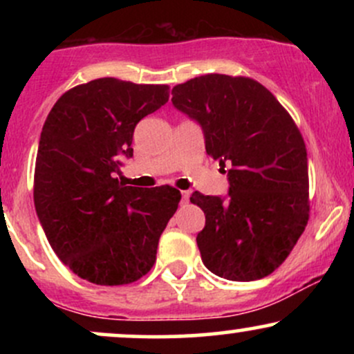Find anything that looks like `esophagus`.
<instances>
[{"label":"esophagus","mask_w":354,"mask_h":354,"mask_svg":"<svg viewBox=\"0 0 354 354\" xmlns=\"http://www.w3.org/2000/svg\"><path fill=\"white\" fill-rule=\"evenodd\" d=\"M189 201V191H183L181 193V203H188Z\"/></svg>","instance_id":"1"}]
</instances>
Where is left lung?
<instances>
[{
	"label": "left lung",
	"mask_w": 354,
	"mask_h": 354,
	"mask_svg": "<svg viewBox=\"0 0 354 354\" xmlns=\"http://www.w3.org/2000/svg\"><path fill=\"white\" fill-rule=\"evenodd\" d=\"M173 104L201 124L206 153L231 165L230 194L189 201L205 211L196 236L211 273L231 281L271 274L310 219L306 145L290 113L248 76L205 75L171 91Z\"/></svg>",
	"instance_id": "left-lung-1"
}]
</instances>
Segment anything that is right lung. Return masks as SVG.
<instances>
[{
    "instance_id": "add662e5",
    "label": "right lung",
    "mask_w": 354,
    "mask_h": 354,
    "mask_svg": "<svg viewBox=\"0 0 354 354\" xmlns=\"http://www.w3.org/2000/svg\"><path fill=\"white\" fill-rule=\"evenodd\" d=\"M168 84L100 78L68 89L43 124L33 198L44 234L75 274L101 286L135 283L156 261L158 241L176 213L173 186H123L120 156L133 133L169 98Z\"/></svg>"
}]
</instances>
